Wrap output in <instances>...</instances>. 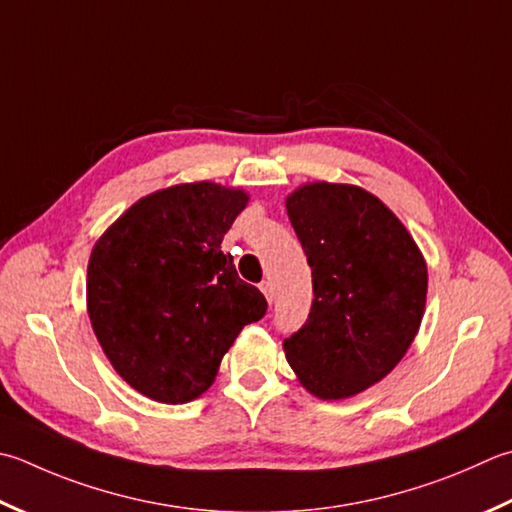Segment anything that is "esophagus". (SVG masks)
<instances>
[{
	"mask_svg": "<svg viewBox=\"0 0 512 512\" xmlns=\"http://www.w3.org/2000/svg\"><path fill=\"white\" fill-rule=\"evenodd\" d=\"M259 290H262V293H264L266 302L273 304V284H270V282H262V284H259Z\"/></svg>",
	"mask_w": 512,
	"mask_h": 512,
	"instance_id": "esophagus-1",
	"label": "esophagus"
}]
</instances>
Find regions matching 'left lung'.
Wrapping results in <instances>:
<instances>
[{"label": "left lung", "instance_id": "8db88e82", "mask_svg": "<svg viewBox=\"0 0 512 512\" xmlns=\"http://www.w3.org/2000/svg\"><path fill=\"white\" fill-rule=\"evenodd\" d=\"M313 270L306 324L284 353L308 393L346 399L393 370L422 324L428 268L386 204L350 184L315 182L286 197Z\"/></svg>", "mask_w": 512, "mask_h": 512}]
</instances>
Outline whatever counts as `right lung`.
Instances as JSON below:
<instances>
[{"instance_id": "add662e5", "label": "right lung", "mask_w": 512, "mask_h": 512, "mask_svg": "<svg viewBox=\"0 0 512 512\" xmlns=\"http://www.w3.org/2000/svg\"><path fill=\"white\" fill-rule=\"evenodd\" d=\"M248 204L242 188L177 184L146 195L97 239L86 302L108 362L137 393L186 404L266 297L239 279L222 239Z\"/></svg>"}]
</instances>
